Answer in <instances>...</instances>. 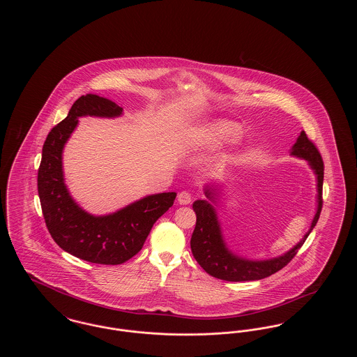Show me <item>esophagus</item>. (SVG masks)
<instances>
[{
	"label": "esophagus",
	"instance_id": "obj_1",
	"mask_svg": "<svg viewBox=\"0 0 357 357\" xmlns=\"http://www.w3.org/2000/svg\"><path fill=\"white\" fill-rule=\"evenodd\" d=\"M178 202L181 204H188L192 202V195L188 191H181L178 194Z\"/></svg>",
	"mask_w": 357,
	"mask_h": 357
}]
</instances>
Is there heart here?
I'll list each match as a JSON object with an SVG mask.
<instances>
[{
	"instance_id": "heart-1",
	"label": "heart",
	"mask_w": 357,
	"mask_h": 357,
	"mask_svg": "<svg viewBox=\"0 0 357 357\" xmlns=\"http://www.w3.org/2000/svg\"><path fill=\"white\" fill-rule=\"evenodd\" d=\"M236 135H237V128L233 123L220 120L197 130L192 135L190 136L188 144L195 147L214 146L225 140H229Z\"/></svg>"
}]
</instances>
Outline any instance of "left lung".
<instances>
[{"label": "left lung", "mask_w": 357, "mask_h": 357, "mask_svg": "<svg viewBox=\"0 0 357 357\" xmlns=\"http://www.w3.org/2000/svg\"><path fill=\"white\" fill-rule=\"evenodd\" d=\"M290 155L307 160L310 169L317 178V211L304 238L285 255L271 259L253 261L238 257L227 249L222 236L221 225L215 208L211 204L215 202L217 188L207 186L204 188V195L208 201L198 199L192 204V208L197 214V223L190 241L192 255L204 268V272L215 278L234 282L262 280L281 271L297 255L298 249L304 245L306 238L320 218L323 208L324 162L317 147L306 136L305 131H301L297 137V142L290 150Z\"/></svg>", "instance_id": "obj_1"}]
</instances>
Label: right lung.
Wrapping results in <instances>:
<instances>
[{
  "mask_svg": "<svg viewBox=\"0 0 357 357\" xmlns=\"http://www.w3.org/2000/svg\"><path fill=\"white\" fill-rule=\"evenodd\" d=\"M121 114L123 108L116 102L86 93L73 102L68 116L52 128L43 146L37 190L47 227L63 250L92 264L119 265L137 255L153 223L176 197V192L153 194L102 217L86 213L72 199L61 159L79 118H118Z\"/></svg>",
  "mask_w": 357,
  "mask_h": 357,
  "instance_id": "obj_1",
  "label": "right lung"
}]
</instances>
